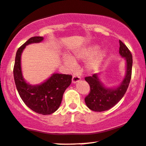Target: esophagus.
<instances>
[{"label":"esophagus","instance_id":"obj_1","mask_svg":"<svg viewBox=\"0 0 146 146\" xmlns=\"http://www.w3.org/2000/svg\"><path fill=\"white\" fill-rule=\"evenodd\" d=\"M81 77L80 76V75H73V78H72V82H73V84H75L77 83V82H80V81L81 80Z\"/></svg>","mask_w":146,"mask_h":146}]
</instances>
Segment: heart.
<instances>
[{
    "mask_svg": "<svg viewBox=\"0 0 146 146\" xmlns=\"http://www.w3.org/2000/svg\"><path fill=\"white\" fill-rule=\"evenodd\" d=\"M99 50V47L98 45H92V46L86 47V48L82 49L80 51L75 52L73 58L74 60L72 59L71 58L68 56H64L63 58V62L66 66H68L69 68H75V60H84L90 58L94 54H95L98 50ZM107 56V51L103 50L101 52L96 54L92 58H91L89 62H88L86 67L88 70L90 71H96L99 69V68L101 66L103 59L106 57Z\"/></svg>",
    "mask_w": 146,
    "mask_h": 146,
    "instance_id": "obj_1",
    "label": "heart"
}]
</instances>
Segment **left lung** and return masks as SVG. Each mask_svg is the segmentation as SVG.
<instances>
[{
	"label": "left lung",
	"instance_id": "left-lung-1",
	"mask_svg": "<svg viewBox=\"0 0 146 146\" xmlns=\"http://www.w3.org/2000/svg\"><path fill=\"white\" fill-rule=\"evenodd\" d=\"M119 53L125 58L126 64V75L122 83L117 88H110L103 85L97 73L85 78L90 87V92L86 96L85 103L92 111H104L113 108L122 99L129 87L132 74V54L122 41H119Z\"/></svg>",
	"mask_w": 146,
	"mask_h": 146
}]
</instances>
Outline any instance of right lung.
<instances>
[{"label":"right lung","mask_w":146,"mask_h":146,"mask_svg":"<svg viewBox=\"0 0 146 146\" xmlns=\"http://www.w3.org/2000/svg\"><path fill=\"white\" fill-rule=\"evenodd\" d=\"M43 36H33L18 48L13 67V77L17 92L29 108L36 113L49 115L59 108L64 91L71 83V75L54 73L45 82L33 86L26 83L21 68V55L26 45L40 43Z\"/></svg>","instance_id":"obj_1"}]
</instances>
